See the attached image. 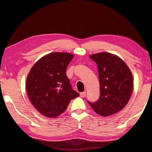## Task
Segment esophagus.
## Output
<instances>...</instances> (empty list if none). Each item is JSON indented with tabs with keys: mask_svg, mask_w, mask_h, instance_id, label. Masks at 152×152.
<instances>
[{
	"mask_svg": "<svg viewBox=\"0 0 152 152\" xmlns=\"http://www.w3.org/2000/svg\"><path fill=\"white\" fill-rule=\"evenodd\" d=\"M80 96H81V97H84V96H86V91H83V92H82V93H80Z\"/></svg>",
	"mask_w": 152,
	"mask_h": 152,
	"instance_id": "obj_1",
	"label": "esophagus"
}]
</instances>
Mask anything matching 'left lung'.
I'll return each instance as SVG.
<instances>
[{"label": "left lung", "instance_id": "left-lung-1", "mask_svg": "<svg viewBox=\"0 0 152 152\" xmlns=\"http://www.w3.org/2000/svg\"><path fill=\"white\" fill-rule=\"evenodd\" d=\"M90 58L97 64L100 96L97 101L88 102L96 114H114L125 107L131 97L133 75L124 61L111 53H96Z\"/></svg>", "mask_w": 152, "mask_h": 152}]
</instances>
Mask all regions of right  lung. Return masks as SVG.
<instances>
[{
  "instance_id": "1",
  "label": "right lung",
  "mask_w": 152,
  "mask_h": 152,
  "mask_svg": "<svg viewBox=\"0 0 152 152\" xmlns=\"http://www.w3.org/2000/svg\"><path fill=\"white\" fill-rule=\"evenodd\" d=\"M74 56L56 52L41 58L31 68L26 88L32 104L40 114L56 118L80 95L72 89L66 70Z\"/></svg>"
}]
</instances>
